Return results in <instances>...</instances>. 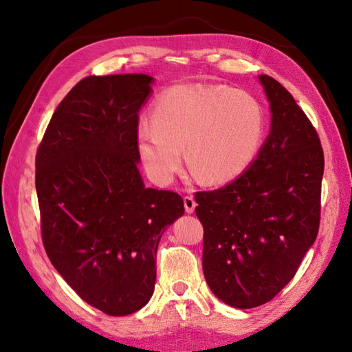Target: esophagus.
<instances>
[{
	"label": "esophagus",
	"mask_w": 352,
	"mask_h": 352,
	"mask_svg": "<svg viewBox=\"0 0 352 352\" xmlns=\"http://www.w3.org/2000/svg\"><path fill=\"white\" fill-rule=\"evenodd\" d=\"M183 203H184V210H186V213H193V212H195L197 201L193 199V197H184V198H183Z\"/></svg>",
	"instance_id": "34e87169"
}]
</instances>
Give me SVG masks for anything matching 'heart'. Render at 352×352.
Here are the masks:
<instances>
[{"label": "heart", "mask_w": 352, "mask_h": 352, "mask_svg": "<svg viewBox=\"0 0 352 352\" xmlns=\"http://www.w3.org/2000/svg\"><path fill=\"white\" fill-rule=\"evenodd\" d=\"M151 125L138 130V149L149 174L168 184L183 164L207 184L236 180L256 160L265 113L252 95L222 85L174 86L159 95Z\"/></svg>", "instance_id": "heart-1"}]
</instances>
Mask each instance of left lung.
Segmentation results:
<instances>
[{
    "label": "left lung",
    "mask_w": 352,
    "mask_h": 352,
    "mask_svg": "<svg viewBox=\"0 0 352 352\" xmlns=\"http://www.w3.org/2000/svg\"><path fill=\"white\" fill-rule=\"evenodd\" d=\"M271 131L257 159L221 189L197 192L208 287L236 309L271 301L294 278L320 221L324 151L286 87L260 76Z\"/></svg>",
    "instance_id": "1"
}]
</instances>
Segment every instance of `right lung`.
Segmentation results:
<instances>
[{"instance_id":"obj_1","label":"right lung","mask_w":352,"mask_h":352,"mask_svg":"<svg viewBox=\"0 0 352 352\" xmlns=\"http://www.w3.org/2000/svg\"><path fill=\"white\" fill-rule=\"evenodd\" d=\"M145 74L86 77L58 104L36 154L42 242L81 300L110 316L153 296L155 256L184 213L175 192L145 188L138 163Z\"/></svg>"}]
</instances>
